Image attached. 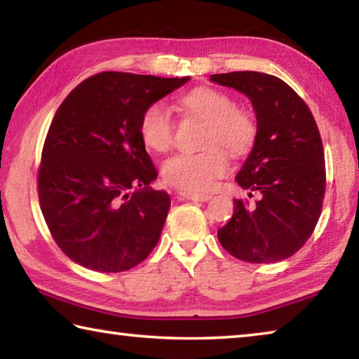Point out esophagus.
Listing matches in <instances>:
<instances>
[{
  "instance_id": "obj_1",
  "label": "esophagus",
  "mask_w": 359,
  "mask_h": 359,
  "mask_svg": "<svg viewBox=\"0 0 359 359\" xmlns=\"http://www.w3.org/2000/svg\"><path fill=\"white\" fill-rule=\"evenodd\" d=\"M179 199H190V201H209L212 198L210 194H203V193H188V191H179L177 193Z\"/></svg>"
}]
</instances>
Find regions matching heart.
Segmentation results:
<instances>
[{"label": "heart", "mask_w": 359, "mask_h": 359, "mask_svg": "<svg viewBox=\"0 0 359 359\" xmlns=\"http://www.w3.org/2000/svg\"><path fill=\"white\" fill-rule=\"evenodd\" d=\"M182 106L208 121L203 137V151L177 154L168 158L161 168L168 185L188 193H205L226 174L229 154L245 155L258 136L255 115L244 107H236L228 93L212 87H198L182 98ZM175 123L169 109L156 101L145 109L139 121V135L150 150L163 154L174 142ZM224 147L227 148L224 149Z\"/></svg>", "instance_id": "1"}]
</instances>
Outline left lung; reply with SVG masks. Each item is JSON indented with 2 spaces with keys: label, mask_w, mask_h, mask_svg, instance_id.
I'll return each instance as SVG.
<instances>
[{
  "label": "left lung",
  "mask_w": 359,
  "mask_h": 359,
  "mask_svg": "<svg viewBox=\"0 0 359 359\" xmlns=\"http://www.w3.org/2000/svg\"><path fill=\"white\" fill-rule=\"evenodd\" d=\"M210 81L244 93L258 123L257 141L236 180L259 199L255 205L234 199V214L218 229V241L247 263L287 259L311 238L323 208L326 169L318 126L301 96L276 76L234 71L212 74Z\"/></svg>",
  "instance_id": "left-lung-1"
}]
</instances>
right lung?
Returning <instances> with one entry per match:
<instances>
[{
  "label": "right lung",
  "instance_id": "1",
  "mask_svg": "<svg viewBox=\"0 0 359 359\" xmlns=\"http://www.w3.org/2000/svg\"><path fill=\"white\" fill-rule=\"evenodd\" d=\"M190 77L106 71L60 104L42 147L38 196L53 241L74 263L123 272L154 250L171 199L139 135L145 109Z\"/></svg>",
  "mask_w": 359,
  "mask_h": 359
}]
</instances>
